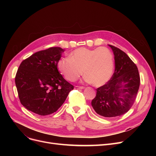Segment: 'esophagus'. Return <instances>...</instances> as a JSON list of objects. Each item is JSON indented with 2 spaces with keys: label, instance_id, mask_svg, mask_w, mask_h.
Returning <instances> with one entry per match:
<instances>
[{
  "label": "esophagus",
  "instance_id": "esophagus-1",
  "mask_svg": "<svg viewBox=\"0 0 156 156\" xmlns=\"http://www.w3.org/2000/svg\"><path fill=\"white\" fill-rule=\"evenodd\" d=\"M75 89H84V87L83 86H75Z\"/></svg>",
  "mask_w": 156,
  "mask_h": 156
}]
</instances>
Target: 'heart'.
Wrapping results in <instances>:
<instances>
[{"instance_id": "1", "label": "heart", "mask_w": 156, "mask_h": 156, "mask_svg": "<svg viewBox=\"0 0 156 156\" xmlns=\"http://www.w3.org/2000/svg\"><path fill=\"white\" fill-rule=\"evenodd\" d=\"M57 68L69 81H75L83 72L87 82L100 87L111 79L114 59L111 50L105 47L94 49L80 48L72 52L68 58L60 59Z\"/></svg>"}]
</instances>
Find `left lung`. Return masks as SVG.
I'll use <instances>...</instances> for the list:
<instances>
[{
  "mask_svg": "<svg viewBox=\"0 0 156 156\" xmlns=\"http://www.w3.org/2000/svg\"><path fill=\"white\" fill-rule=\"evenodd\" d=\"M115 55V70L105 84L96 89L92 106L102 116H121L133 105L140 86V75L136 64L127 55L108 45Z\"/></svg>",
  "mask_w": 156,
  "mask_h": 156,
  "instance_id": "left-lung-1",
  "label": "left lung"
}]
</instances>
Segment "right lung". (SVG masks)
I'll list each match as a JSON object with an SVG mask.
<instances>
[{"label":"right lung","mask_w":156,"mask_h":156,"mask_svg":"<svg viewBox=\"0 0 156 156\" xmlns=\"http://www.w3.org/2000/svg\"><path fill=\"white\" fill-rule=\"evenodd\" d=\"M64 51L57 47L50 48L22 61L15 82L20 102L27 109L40 116L51 115L73 89L58 70L57 63Z\"/></svg>","instance_id":"1"}]
</instances>
